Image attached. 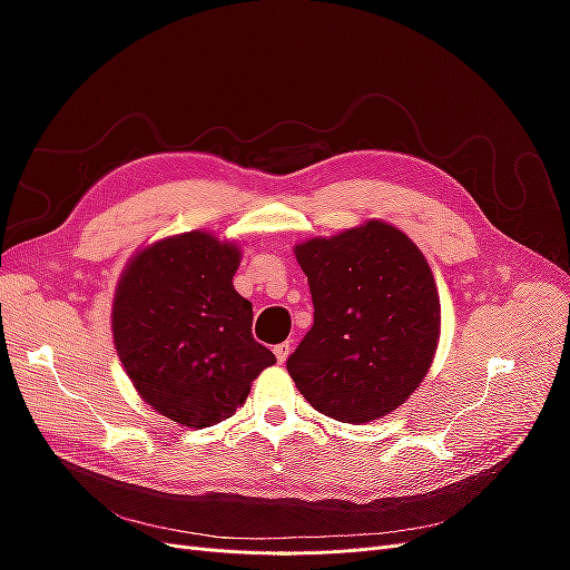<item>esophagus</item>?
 <instances>
[{
	"label": "esophagus",
	"instance_id": "esophagus-1",
	"mask_svg": "<svg viewBox=\"0 0 570 570\" xmlns=\"http://www.w3.org/2000/svg\"><path fill=\"white\" fill-rule=\"evenodd\" d=\"M289 352H292L289 342H281V344H275V347H273V354H275V358H278V364H285V358L289 356Z\"/></svg>",
	"mask_w": 570,
	"mask_h": 570
}]
</instances>
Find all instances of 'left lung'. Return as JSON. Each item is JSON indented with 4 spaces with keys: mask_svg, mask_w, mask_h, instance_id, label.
I'll return each instance as SVG.
<instances>
[{
    "mask_svg": "<svg viewBox=\"0 0 570 570\" xmlns=\"http://www.w3.org/2000/svg\"><path fill=\"white\" fill-rule=\"evenodd\" d=\"M314 325L287 371L316 411L368 423L402 406L433 364L440 297L411 239L383 220L295 247Z\"/></svg>",
    "mask_w": 570,
    "mask_h": 570,
    "instance_id": "1",
    "label": "left lung"
}]
</instances>
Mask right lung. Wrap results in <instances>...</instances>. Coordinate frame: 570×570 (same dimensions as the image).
<instances>
[{
  "mask_svg": "<svg viewBox=\"0 0 570 570\" xmlns=\"http://www.w3.org/2000/svg\"><path fill=\"white\" fill-rule=\"evenodd\" d=\"M239 249L193 230L137 252L116 287L111 327L120 364L166 419L209 428L243 406L275 356L252 337L237 295Z\"/></svg>",
  "mask_w": 570,
  "mask_h": 570,
  "instance_id": "obj_1",
  "label": "right lung"
}]
</instances>
